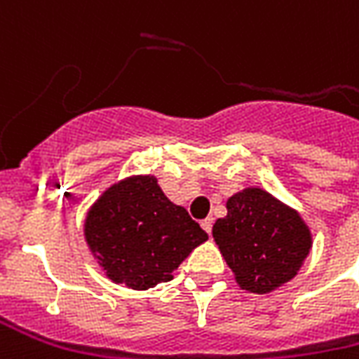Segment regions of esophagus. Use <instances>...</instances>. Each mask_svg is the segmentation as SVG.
<instances>
[{
	"label": "esophagus",
	"mask_w": 359,
	"mask_h": 359,
	"mask_svg": "<svg viewBox=\"0 0 359 359\" xmlns=\"http://www.w3.org/2000/svg\"><path fill=\"white\" fill-rule=\"evenodd\" d=\"M201 228L210 235V231H212V218H205V220H201Z\"/></svg>",
	"instance_id": "34e87169"
}]
</instances>
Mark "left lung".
I'll list each match as a JSON object with an SVG mask.
<instances>
[{"instance_id": "left-lung-1", "label": "left lung", "mask_w": 359, "mask_h": 359, "mask_svg": "<svg viewBox=\"0 0 359 359\" xmlns=\"http://www.w3.org/2000/svg\"><path fill=\"white\" fill-rule=\"evenodd\" d=\"M226 207L212 237L241 288L267 294L292 280L313 245L301 216L262 188L235 194Z\"/></svg>"}]
</instances>
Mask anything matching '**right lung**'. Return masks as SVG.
<instances>
[{
  "label": "right lung",
  "mask_w": 359,
  "mask_h": 359,
  "mask_svg": "<svg viewBox=\"0 0 359 359\" xmlns=\"http://www.w3.org/2000/svg\"><path fill=\"white\" fill-rule=\"evenodd\" d=\"M84 235L107 277L133 290L171 280L186 256L207 241L188 210L171 203L150 175L111 186L90 209Z\"/></svg>",
  "instance_id": "add662e5"
}]
</instances>
